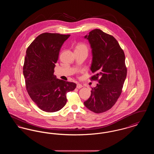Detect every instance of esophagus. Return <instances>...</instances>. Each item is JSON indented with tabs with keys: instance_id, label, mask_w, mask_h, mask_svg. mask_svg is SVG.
Listing matches in <instances>:
<instances>
[{
	"instance_id": "34e87169",
	"label": "esophagus",
	"mask_w": 154,
	"mask_h": 154,
	"mask_svg": "<svg viewBox=\"0 0 154 154\" xmlns=\"http://www.w3.org/2000/svg\"><path fill=\"white\" fill-rule=\"evenodd\" d=\"M82 85L80 84V83H77V88H78V89H80V88H82Z\"/></svg>"
}]
</instances>
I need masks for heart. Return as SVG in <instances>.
I'll use <instances>...</instances> for the list:
<instances>
[{"label":"heart","instance_id":"heart-1","mask_svg":"<svg viewBox=\"0 0 154 154\" xmlns=\"http://www.w3.org/2000/svg\"><path fill=\"white\" fill-rule=\"evenodd\" d=\"M77 48H85V49H87V47L86 45L84 44H79V45L77 46Z\"/></svg>","mask_w":154,"mask_h":154}]
</instances>
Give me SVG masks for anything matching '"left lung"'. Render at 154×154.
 <instances>
[{"mask_svg":"<svg viewBox=\"0 0 154 154\" xmlns=\"http://www.w3.org/2000/svg\"><path fill=\"white\" fill-rule=\"evenodd\" d=\"M84 38L92 48L91 70L95 75L91 80L98 84L84 104L89 110L102 113L110 110L121 94L127 74L124 52L114 37L100 29L92 30Z\"/></svg>","mask_w":154,"mask_h":154,"instance_id":"obj_1","label":"left lung"}]
</instances>
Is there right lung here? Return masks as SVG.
I'll return each instance as SVG.
<instances>
[{"label":"right lung","mask_w":154,"mask_h":154,"mask_svg":"<svg viewBox=\"0 0 154 154\" xmlns=\"http://www.w3.org/2000/svg\"><path fill=\"white\" fill-rule=\"evenodd\" d=\"M70 36L42 33L26 51L23 74L26 90L38 107L45 112L62 109L67 102V93L76 87V84L58 79L54 74L60 48Z\"/></svg>","instance_id":"right-lung-1"}]
</instances>
